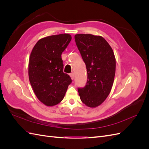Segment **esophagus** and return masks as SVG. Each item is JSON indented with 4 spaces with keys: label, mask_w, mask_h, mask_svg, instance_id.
Segmentation results:
<instances>
[{
    "label": "esophagus",
    "mask_w": 149,
    "mask_h": 149,
    "mask_svg": "<svg viewBox=\"0 0 149 149\" xmlns=\"http://www.w3.org/2000/svg\"><path fill=\"white\" fill-rule=\"evenodd\" d=\"M70 76H71V78L72 79H74V73H71L70 74Z\"/></svg>",
    "instance_id": "1"
}]
</instances>
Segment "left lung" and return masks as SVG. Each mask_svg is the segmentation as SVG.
<instances>
[{"label": "left lung", "mask_w": 149, "mask_h": 149, "mask_svg": "<svg viewBox=\"0 0 149 149\" xmlns=\"http://www.w3.org/2000/svg\"><path fill=\"white\" fill-rule=\"evenodd\" d=\"M76 44L86 64L88 80L78 91L81 101L96 107L105 101L114 83L116 58L112 48L101 36L76 34Z\"/></svg>", "instance_id": "left-lung-1"}]
</instances>
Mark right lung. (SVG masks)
<instances>
[{"instance_id":"1","label":"right lung","mask_w":149,"mask_h":149,"mask_svg":"<svg viewBox=\"0 0 149 149\" xmlns=\"http://www.w3.org/2000/svg\"><path fill=\"white\" fill-rule=\"evenodd\" d=\"M71 40L68 33L49 36L39 40L31 52L30 83L36 96L46 106L60 103L72 82L70 76L63 73L61 59V53Z\"/></svg>"}]
</instances>
